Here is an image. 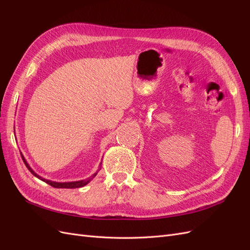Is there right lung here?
<instances>
[{
	"mask_svg": "<svg viewBox=\"0 0 250 250\" xmlns=\"http://www.w3.org/2000/svg\"><path fill=\"white\" fill-rule=\"evenodd\" d=\"M21 155L22 161H24V163H25V165H26V167L28 168V170H29L30 172H31L35 177H37L39 179H41V180L44 181V183L48 184V185H50V186H52L53 188H81V187H84V186H86V185L89 183V181L92 180V179L97 175V173H95V174H93L92 176L88 177L87 179L78 180V181H70V183H56V181L48 180V179H46V178H42V177H41L40 175H37V174H36V173L31 169V167H30L29 164H28V163H27V161L25 160V157L22 156V154H21Z\"/></svg>",
	"mask_w": 250,
	"mask_h": 250,
	"instance_id": "add662e5",
	"label": "right lung"
}]
</instances>
